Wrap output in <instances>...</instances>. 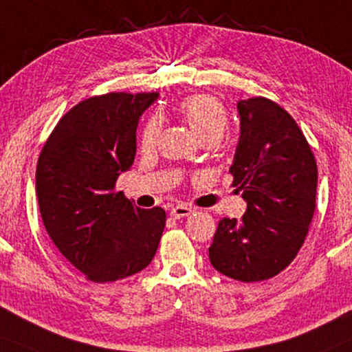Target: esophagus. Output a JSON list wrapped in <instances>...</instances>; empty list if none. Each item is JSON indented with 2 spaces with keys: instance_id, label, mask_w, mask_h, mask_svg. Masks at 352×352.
I'll return each mask as SVG.
<instances>
[{
  "instance_id": "1",
  "label": "esophagus",
  "mask_w": 352,
  "mask_h": 352,
  "mask_svg": "<svg viewBox=\"0 0 352 352\" xmlns=\"http://www.w3.org/2000/svg\"><path fill=\"white\" fill-rule=\"evenodd\" d=\"M193 212V209L188 206H184V204H179V206H173L170 209V216L175 217V219H180V217H186Z\"/></svg>"
}]
</instances>
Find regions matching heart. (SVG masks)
Here are the masks:
<instances>
[{
    "label": "heart",
    "instance_id": "heart-1",
    "mask_svg": "<svg viewBox=\"0 0 352 352\" xmlns=\"http://www.w3.org/2000/svg\"><path fill=\"white\" fill-rule=\"evenodd\" d=\"M179 112L191 131L203 141H214L224 135L229 126V117L222 104L206 94L190 96L179 104ZM159 136V122L151 118L141 133V149L149 151L155 146Z\"/></svg>",
    "mask_w": 352,
    "mask_h": 352
}]
</instances>
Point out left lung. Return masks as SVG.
Wrapping results in <instances>:
<instances>
[{
	"label": "left lung",
	"mask_w": 352,
	"mask_h": 352,
	"mask_svg": "<svg viewBox=\"0 0 352 352\" xmlns=\"http://www.w3.org/2000/svg\"><path fill=\"white\" fill-rule=\"evenodd\" d=\"M237 109L240 140L229 172L247 212L219 221L209 261L228 278L258 283L286 270L304 245L318 170L304 133L281 105L258 96Z\"/></svg>",
	"instance_id": "obj_1"
}]
</instances>
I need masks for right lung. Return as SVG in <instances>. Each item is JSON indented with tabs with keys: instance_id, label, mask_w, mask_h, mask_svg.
I'll use <instances>...</instances> for the list:
<instances>
[{
	"instance_id": "right-lung-1",
	"label": "right lung",
	"mask_w": 352,
	"mask_h": 352,
	"mask_svg": "<svg viewBox=\"0 0 352 352\" xmlns=\"http://www.w3.org/2000/svg\"><path fill=\"white\" fill-rule=\"evenodd\" d=\"M157 92H109L66 112L38 155L40 216L58 250L87 281L113 283L151 263L166 211L136 208L118 175L136 155V126Z\"/></svg>"
}]
</instances>
